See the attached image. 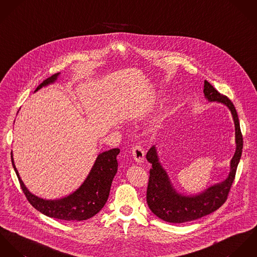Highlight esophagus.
Returning a JSON list of instances; mask_svg holds the SVG:
<instances>
[{"mask_svg": "<svg viewBox=\"0 0 257 257\" xmlns=\"http://www.w3.org/2000/svg\"><path fill=\"white\" fill-rule=\"evenodd\" d=\"M132 156L134 158V160L139 163V164H142L144 162V159H145V153L143 151L142 148L140 146H134L132 148Z\"/></svg>", "mask_w": 257, "mask_h": 257, "instance_id": "esophagus-1", "label": "esophagus"}]
</instances>
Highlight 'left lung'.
<instances>
[{
  "label": "left lung",
  "instance_id": "1",
  "mask_svg": "<svg viewBox=\"0 0 257 257\" xmlns=\"http://www.w3.org/2000/svg\"><path fill=\"white\" fill-rule=\"evenodd\" d=\"M204 95L209 101L225 104L230 110L235 128V153L230 161V171L226 180L207 188L197 195L184 196L175 191L167 171L159 162L156 147L147 153V160L152 164L147 188V203L151 211L160 219L174 224L190 222L218 210L228 199V192L234 180L236 168L242 152V134L237 112L228 97L220 93L209 82H204Z\"/></svg>",
  "mask_w": 257,
  "mask_h": 257
}]
</instances>
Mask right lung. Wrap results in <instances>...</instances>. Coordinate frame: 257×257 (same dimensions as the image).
<instances>
[{"label":"right lung","mask_w":257,"mask_h":257,"mask_svg":"<svg viewBox=\"0 0 257 257\" xmlns=\"http://www.w3.org/2000/svg\"><path fill=\"white\" fill-rule=\"evenodd\" d=\"M59 74H54L44 80L35 91L42 86L54 83ZM119 152V149H111L99 154L84 183L69 196L58 200L42 199L31 194L20 177L13 154L12 164L27 199L37 211L59 220L85 221L97 214L108 199L111 183L118 168L116 157Z\"/></svg>","instance_id":"add662e5"}]
</instances>
